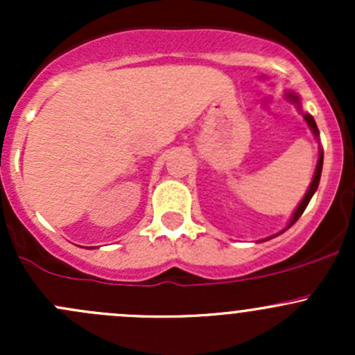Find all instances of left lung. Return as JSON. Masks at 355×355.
Masks as SVG:
<instances>
[{
  "label": "left lung",
  "mask_w": 355,
  "mask_h": 355,
  "mask_svg": "<svg viewBox=\"0 0 355 355\" xmlns=\"http://www.w3.org/2000/svg\"><path fill=\"white\" fill-rule=\"evenodd\" d=\"M285 96H287V99H288L290 103H293V105H297V108L300 110V99H299V96H297V94H293V92H287V94H285ZM302 116H304V120L307 121V125H309V128H311V130H313L314 137H318V135H320V130H318V127H316V121H314V118L311 116L309 113H304ZM321 170H323V151H320V157H318V164H316V171H314L313 182H311V185H309V189H307L306 196H304V199L300 200V204H299V206H297V209L293 211L292 218H290L288 225H287V227L284 228V230L280 232V234H284L285 230H288V228L292 227V225L295 223V221L299 220L300 216H302L304 209H306V207H307V204H309L311 198H313V196H314V192H316L318 185H320ZM280 234H277V235H280ZM277 235H273V237H277ZM273 237H270V239H273ZM266 241H268V239H266Z\"/></svg>",
  "instance_id": "left-lung-1"
}]
</instances>
